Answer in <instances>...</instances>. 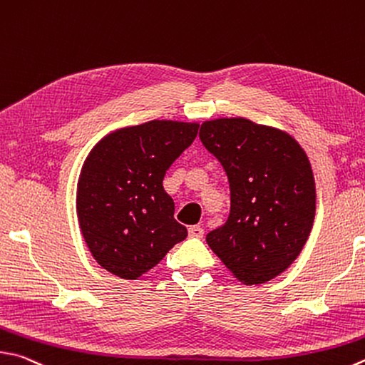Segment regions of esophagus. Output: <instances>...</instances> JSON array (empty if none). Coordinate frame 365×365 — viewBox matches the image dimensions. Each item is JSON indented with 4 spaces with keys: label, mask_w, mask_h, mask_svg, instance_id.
<instances>
[{
    "label": "esophagus",
    "mask_w": 365,
    "mask_h": 365,
    "mask_svg": "<svg viewBox=\"0 0 365 365\" xmlns=\"http://www.w3.org/2000/svg\"><path fill=\"white\" fill-rule=\"evenodd\" d=\"M188 235H190V237H202V235H204V230L201 228V227H190L188 228Z\"/></svg>",
    "instance_id": "obj_1"
}]
</instances>
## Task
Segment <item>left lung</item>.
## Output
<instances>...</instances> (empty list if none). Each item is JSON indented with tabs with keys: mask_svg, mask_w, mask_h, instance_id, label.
Wrapping results in <instances>:
<instances>
[{
	"mask_svg": "<svg viewBox=\"0 0 365 365\" xmlns=\"http://www.w3.org/2000/svg\"><path fill=\"white\" fill-rule=\"evenodd\" d=\"M200 138L230 182L227 223L205 236L237 281L274 279L300 255L316 214V185L304 150L286 130L246 118L204 121Z\"/></svg>",
	"mask_w": 365,
	"mask_h": 365,
	"instance_id": "left-lung-1",
	"label": "left lung"
}]
</instances>
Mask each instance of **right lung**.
I'll return each mask as SVG.
<instances>
[{
	"label": "right lung",
	"instance_id": "right-lung-1",
	"mask_svg": "<svg viewBox=\"0 0 365 365\" xmlns=\"http://www.w3.org/2000/svg\"><path fill=\"white\" fill-rule=\"evenodd\" d=\"M197 128L172 119L129 125L105 135L86 158L76 188L78 222L92 257L111 274L137 279L187 237L163 178Z\"/></svg>",
	"mask_w": 365,
	"mask_h": 365
}]
</instances>
